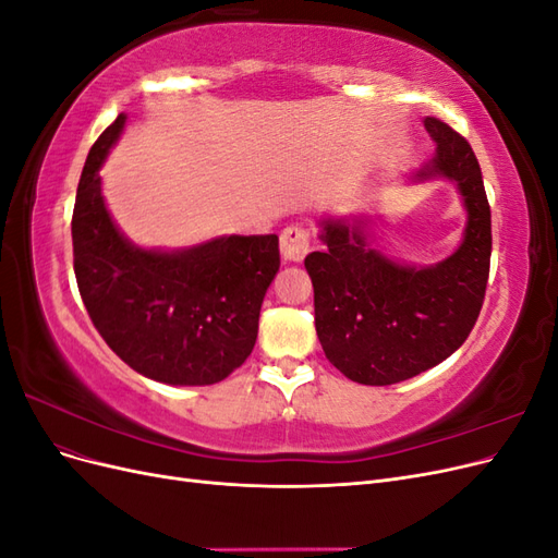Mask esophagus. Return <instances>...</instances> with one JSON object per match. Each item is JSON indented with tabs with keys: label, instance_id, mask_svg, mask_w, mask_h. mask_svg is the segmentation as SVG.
<instances>
[{
	"label": "esophagus",
	"instance_id": "34e87169",
	"mask_svg": "<svg viewBox=\"0 0 558 558\" xmlns=\"http://www.w3.org/2000/svg\"><path fill=\"white\" fill-rule=\"evenodd\" d=\"M279 246H281V256L286 260L300 263L302 258L307 256V251H310V230L302 228V226L283 228L281 238H279Z\"/></svg>",
	"mask_w": 558,
	"mask_h": 558
}]
</instances>
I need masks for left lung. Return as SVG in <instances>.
Returning <instances> with one entry per match:
<instances>
[{"instance_id": "8db88e82", "label": "left lung", "mask_w": 558, "mask_h": 558, "mask_svg": "<svg viewBox=\"0 0 558 558\" xmlns=\"http://www.w3.org/2000/svg\"><path fill=\"white\" fill-rule=\"evenodd\" d=\"M437 144L414 181L456 183L468 221L449 258L412 267L381 256L367 240L365 218H324L305 267L314 286V320L326 359L351 381L388 386L449 359L480 316L492 263V209L470 144L428 116Z\"/></svg>"}]
</instances>
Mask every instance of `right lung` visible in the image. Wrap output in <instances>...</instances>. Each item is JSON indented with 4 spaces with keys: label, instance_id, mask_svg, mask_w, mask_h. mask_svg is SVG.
I'll return each mask as SVG.
<instances>
[{
    "label": "right lung",
    "instance_id": "right-lung-1",
    "mask_svg": "<svg viewBox=\"0 0 558 558\" xmlns=\"http://www.w3.org/2000/svg\"><path fill=\"white\" fill-rule=\"evenodd\" d=\"M125 116L99 134L76 189L74 272L97 332L140 375L172 386L226 379L253 351L277 234H230L179 251L134 246L116 228L99 167Z\"/></svg>",
    "mask_w": 558,
    "mask_h": 558
}]
</instances>
